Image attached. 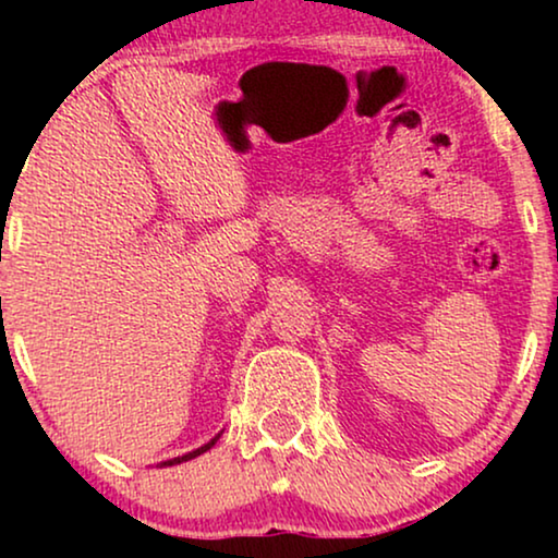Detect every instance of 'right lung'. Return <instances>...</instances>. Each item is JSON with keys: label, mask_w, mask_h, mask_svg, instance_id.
<instances>
[{"label": "right lung", "mask_w": 558, "mask_h": 558, "mask_svg": "<svg viewBox=\"0 0 558 558\" xmlns=\"http://www.w3.org/2000/svg\"><path fill=\"white\" fill-rule=\"evenodd\" d=\"M220 437V434H218ZM218 437H213L208 445H203V447H197V449H193V452H187V454H182V457H174V460H167V462H162V468H170V464H180V462H187V460H195L197 454H203V452H208V449L216 445L218 441Z\"/></svg>", "instance_id": "1"}]
</instances>
